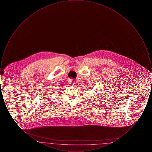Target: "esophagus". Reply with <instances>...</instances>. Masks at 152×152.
Masks as SVG:
<instances>
[{
	"label": "esophagus",
	"instance_id": "obj_1",
	"mask_svg": "<svg viewBox=\"0 0 152 152\" xmlns=\"http://www.w3.org/2000/svg\"><path fill=\"white\" fill-rule=\"evenodd\" d=\"M69 84H75L74 83V81H73V80L72 79H70L69 80Z\"/></svg>",
	"mask_w": 152,
	"mask_h": 152
}]
</instances>
